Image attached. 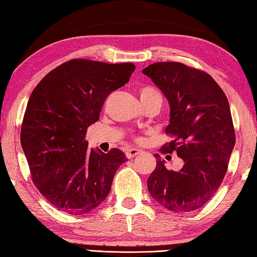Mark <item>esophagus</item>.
I'll list each match as a JSON object with an SVG mask.
<instances>
[{
	"mask_svg": "<svg viewBox=\"0 0 257 257\" xmlns=\"http://www.w3.org/2000/svg\"><path fill=\"white\" fill-rule=\"evenodd\" d=\"M142 153H143V150H140V149L130 148V149L127 150V152H125V157H127L128 159H132V158L135 157V156L140 155Z\"/></svg>",
	"mask_w": 257,
	"mask_h": 257,
	"instance_id": "esophagus-1",
	"label": "esophagus"
}]
</instances>
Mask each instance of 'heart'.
<instances>
[{
  "mask_svg": "<svg viewBox=\"0 0 257 257\" xmlns=\"http://www.w3.org/2000/svg\"><path fill=\"white\" fill-rule=\"evenodd\" d=\"M153 97H160V94L150 87H144L140 89V99H149Z\"/></svg>",
  "mask_w": 257,
  "mask_h": 257,
  "instance_id": "1",
  "label": "heart"
}]
</instances>
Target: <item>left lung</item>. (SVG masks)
Returning <instances> with one entry per match:
<instances>
[{
  "label": "left lung",
  "instance_id": "left-lung-1",
  "mask_svg": "<svg viewBox=\"0 0 257 257\" xmlns=\"http://www.w3.org/2000/svg\"><path fill=\"white\" fill-rule=\"evenodd\" d=\"M162 90L170 107L166 134L174 140L163 154L177 153L184 160L178 172L157 165L147 180L153 198L175 213L204 206L217 192L235 146L228 100L215 80L202 70L179 62H157L143 70Z\"/></svg>",
  "mask_w": 257,
  "mask_h": 257
}]
</instances>
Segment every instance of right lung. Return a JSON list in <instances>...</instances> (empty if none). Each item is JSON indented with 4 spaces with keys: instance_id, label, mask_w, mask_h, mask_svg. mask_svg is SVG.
<instances>
[{
    "instance_id": "obj_1",
    "label": "right lung",
    "mask_w": 257,
    "mask_h": 257,
    "mask_svg": "<svg viewBox=\"0 0 257 257\" xmlns=\"http://www.w3.org/2000/svg\"><path fill=\"white\" fill-rule=\"evenodd\" d=\"M133 63L73 59L50 71L28 101L21 145L35 187L59 210L83 215L107 197L120 165V149L88 148V127L105 98L129 81Z\"/></svg>"
}]
</instances>
